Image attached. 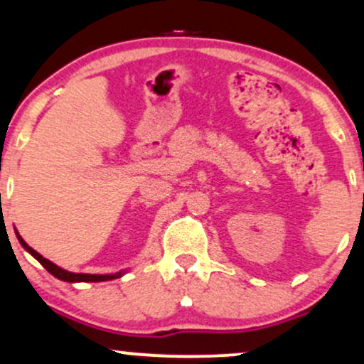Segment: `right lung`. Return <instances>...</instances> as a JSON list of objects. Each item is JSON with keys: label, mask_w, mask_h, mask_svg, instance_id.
I'll list each match as a JSON object with an SVG mask.
<instances>
[{"label": "right lung", "mask_w": 364, "mask_h": 364, "mask_svg": "<svg viewBox=\"0 0 364 364\" xmlns=\"http://www.w3.org/2000/svg\"><path fill=\"white\" fill-rule=\"evenodd\" d=\"M16 237H18L20 244L25 247V251L32 254V256L37 259L41 264L46 268L52 277H55L57 279H63V282H68V283H95V282H110V279H117L120 277H124L125 271H118V273H113V274H87V273H71V271H65L63 268H59V266L54 264V262L46 259V257L42 256V254H38L35 249H32L28 246L27 242H25L23 239H21V235L16 232Z\"/></svg>", "instance_id": "obj_1"}]
</instances>
